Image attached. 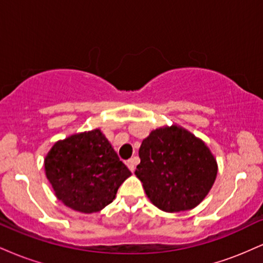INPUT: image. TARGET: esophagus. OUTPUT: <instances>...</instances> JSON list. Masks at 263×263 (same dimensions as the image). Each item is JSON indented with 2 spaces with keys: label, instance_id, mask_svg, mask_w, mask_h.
<instances>
[{
  "label": "esophagus",
  "instance_id": "obj_1",
  "mask_svg": "<svg viewBox=\"0 0 263 263\" xmlns=\"http://www.w3.org/2000/svg\"><path fill=\"white\" fill-rule=\"evenodd\" d=\"M136 158H131V159H128L127 162H126V164H127V167H128V170L131 171V172H134L135 171V168H136Z\"/></svg>",
  "mask_w": 263,
  "mask_h": 263
}]
</instances>
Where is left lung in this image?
Wrapping results in <instances>:
<instances>
[{"mask_svg":"<svg viewBox=\"0 0 263 263\" xmlns=\"http://www.w3.org/2000/svg\"><path fill=\"white\" fill-rule=\"evenodd\" d=\"M138 153L136 177L151 203L165 213L198 206L218 174V163L206 143L178 125L151 131Z\"/></svg>","mask_w":263,"mask_h":263,"instance_id":"obj_1","label":"left lung"}]
</instances>
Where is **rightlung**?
<instances>
[{
	"instance_id": "right-lung-1",
	"label": "right lung",
	"mask_w": 263,
	"mask_h": 263,
	"mask_svg": "<svg viewBox=\"0 0 263 263\" xmlns=\"http://www.w3.org/2000/svg\"><path fill=\"white\" fill-rule=\"evenodd\" d=\"M44 171L55 197L84 214L112 203L131 172L120 161L100 128L57 141L44 158Z\"/></svg>"
}]
</instances>
